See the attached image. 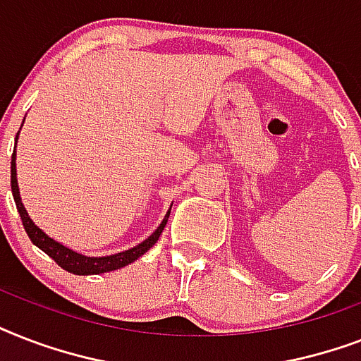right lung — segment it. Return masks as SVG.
I'll use <instances>...</instances> for the list:
<instances>
[{
  "instance_id": "1",
  "label": "right lung",
  "mask_w": 361,
  "mask_h": 361,
  "mask_svg": "<svg viewBox=\"0 0 361 361\" xmlns=\"http://www.w3.org/2000/svg\"><path fill=\"white\" fill-rule=\"evenodd\" d=\"M24 125V121H22ZM20 130L16 133V142H18ZM11 189H13L14 202H16V209H18L20 219H22V225H24L25 232L30 240L33 241V245H37L41 251H44L48 257L52 258L54 262L61 266L65 271L75 275H99L106 274V271H114V269H120L123 266H129L130 262H135L136 258H140L144 252H147L155 243H157L161 232L164 231L166 226V221L170 217V209L164 215V219L161 221V225L155 228L152 236H147L146 240L140 241L138 245L130 247L127 251L116 252V255H106V257H87V255H82V252H76L75 249L59 243L54 238H50L47 232L39 228V226L33 223V219L27 214V209L24 208L22 204V198H20V189H18V180H16V147L13 152V159H11ZM172 208V206H170Z\"/></svg>"
}]
</instances>
